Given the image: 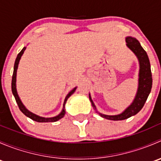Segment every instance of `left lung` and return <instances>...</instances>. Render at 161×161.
Listing matches in <instances>:
<instances>
[{
  "label": "left lung",
  "instance_id": "obj_1",
  "mask_svg": "<svg viewBox=\"0 0 161 161\" xmlns=\"http://www.w3.org/2000/svg\"><path fill=\"white\" fill-rule=\"evenodd\" d=\"M126 43H127L126 45L128 46V47L132 50V52L136 55L139 61L140 69H139V88H138L137 93H136L134 101L127 109H125V111H123L121 114L118 115H105L99 113V114L102 118L112 120V121H121V120L127 119L140 111L141 109L143 108L151 91V88H152V73H151L150 60H149L147 52L142 47L139 42L136 38L128 36L126 38ZM89 97H90V100L92 103V107L96 110V107L91 99L90 95H89Z\"/></svg>",
  "mask_w": 161,
  "mask_h": 161
}]
</instances>
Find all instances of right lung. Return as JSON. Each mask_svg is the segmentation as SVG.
Returning <instances> with one entry per match:
<instances>
[{
	"label": "right lung",
	"instance_id": "right-lung-1",
	"mask_svg": "<svg viewBox=\"0 0 161 161\" xmlns=\"http://www.w3.org/2000/svg\"><path fill=\"white\" fill-rule=\"evenodd\" d=\"M25 49H26V47H24L23 49L21 50L20 53L18 54L17 58H16V60H15V62H14V71H13L12 80H11V90H12V93H13V95H14V98H15L16 103H17V104H18V106H19L20 111H22V113H23L25 115V116H27L28 118H31V119L33 120V121H37V122H54V121H58L59 119L62 118L63 117H64V115L65 114V108H64V105H65L66 101H67L68 99L69 98V97L71 96V94L74 93V92L76 90V87H75V88L73 89V90H71V92H69V93L67 95L65 100H64V106H63L62 111H61V114H58V116L53 117V118H42V117L37 116V115L32 114V112L29 111L28 110H27L26 108H25V106L22 104V101H21L20 99H19V96H18L17 90H16V72H17L18 65H19V61H20L21 57H22V55L23 54L24 51H25Z\"/></svg>",
	"mask_w": 161,
	"mask_h": 161
}]
</instances>
